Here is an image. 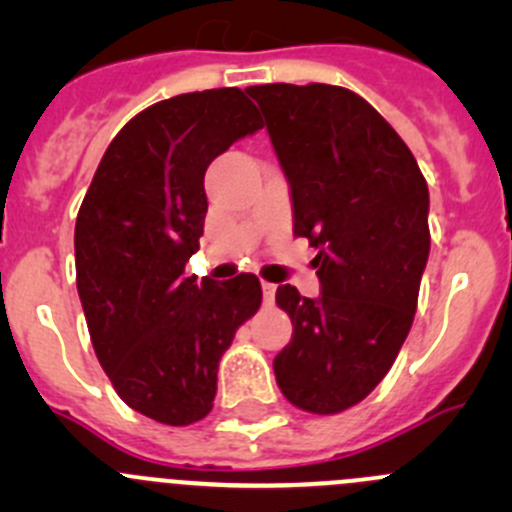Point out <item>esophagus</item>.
I'll return each instance as SVG.
<instances>
[{
    "mask_svg": "<svg viewBox=\"0 0 512 512\" xmlns=\"http://www.w3.org/2000/svg\"><path fill=\"white\" fill-rule=\"evenodd\" d=\"M275 285L272 282H262V294H265V304L275 302Z\"/></svg>",
    "mask_w": 512,
    "mask_h": 512,
    "instance_id": "1",
    "label": "esophagus"
}]
</instances>
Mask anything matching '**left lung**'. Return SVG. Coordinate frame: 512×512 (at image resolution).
<instances>
[{"label":"left lung","mask_w":512,"mask_h":512,"mask_svg":"<svg viewBox=\"0 0 512 512\" xmlns=\"http://www.w3.org/2000/svg\"><path fill=\"white\" fill-rule=\"evenodd\" d=\"M267 133L292 190L294 235L317 247L322 294L277 287L292 342L275 356L289 404L329 416L389 374L409 337L426 270L428 185L414 153L371 103L329 84H265Z\"/></svg>","instance_id":"left-lung-1"}]
</instances>
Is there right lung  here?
Wrapping results in <instances>:
<instances>
[{
  "mask_svg": "<svg viewBox=\"0 0 512 512\" xmlns=\"http://www.w3.org/2000/svg\"><path fill=\"white\" fill-rule=\"evenodd\" d=\"M262 118L240 89L153 103L118 131L76 218V287L91 344L138 414L190 426L213 409L220 356L260 309L255 275L185 277L203 235L205 170Z\"/></svg>",
  "mask_w": 512,
  "mask_h": 512,
  "instance_id": "obj_1",
  "label": "right lung"
}]
</instances>
